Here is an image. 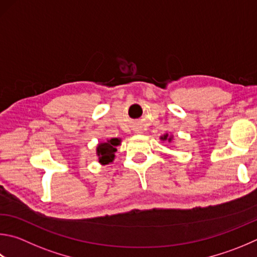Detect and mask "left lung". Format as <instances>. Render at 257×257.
I'll use <instances>...</instances> for the list:
<instances>
[{"instance_id":"left-lung-1","label":"left lung","mask_w":257,"mask_h":257,"mask_svg":"<svg viewBox=\"0 0 257 257\" xmlns=\"http://www.w3.org/2000/svg\"><path fill=\"white\" fill-rule=\"evenodd\" d=\"M172 138H173V137L169 136V134H165V135H163V136H161V139H162L163 142H164V141H169V143H171V142H172Z\"/></svg>"}]
</instances>
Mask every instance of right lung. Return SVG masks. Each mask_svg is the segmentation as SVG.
Segmentation results:
<instances>
[{
    "instance_id": "obj_1",
    "label": "right lung",
    "mask_w": 257,
    "mask_h": 257,
    "mask_svg": "<svg viewBox=\"0 0 257 257\" xmlns=\"http://www.w3.org/2000/svg\"><path fill=\"white\" fill-rule=\"evenodd\" d=\"M121 139L111 138L104 143H100L96 146V155L99 157V163L101 165H108L112 163L115 157L116 146H119Z\"/></svg>"
}]
</instances>
